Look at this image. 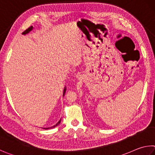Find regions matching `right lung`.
<instances>
[{
	"instance_id": "1",
	"label": "right lung",
	"mask_w": 155,
	"mask_h": 155,
	"mask_svg": "<svg viewBox=\"0 0 155 155\" xmlns=\"http://www.w3.org/2000/svg\"><path fill=\"white\" fill-rule=\"evenodd\" d=\"M32 30V26H30V27H29V28H28L26 29V30H25V31H24V32H22V35H26V34H28V33L29 32H30V31ZM66 87H65V88H64V94H65V92H66ZM60 122H61V119H60V120H59L58 123H56V125H55L54 126H53V127H48V128H43V129H51V128H53V127H56V126H57V125H58L59 124H60Z\"/></svg>"
}]
</instances>
